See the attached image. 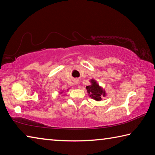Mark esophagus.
Instances as JSON below:
<instances>
[{"label": "esophagus", "instance_id": "34e87169", "mask_svg": "<svg viewBox=\"0 0 155 155\" xmlns=\"http://www.w3.org/2000/svg\"><path fill=\"white\" fill-rule=\"evenodd\" d=\"M77 83H78V81L76 80V81H75V84H77Z\"/></svg>", "mask_w": 155, "mask_h": 155}]
</instances>
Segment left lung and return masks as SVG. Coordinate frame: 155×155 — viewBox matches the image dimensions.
Segmentation results:
<instances>
[{"label": "left lung", "mask_w": 155, "mask_h": 155, "mask_svg": "<svg viewBox=\"0 0 155 155\" xmlns=\"http://www.w3.org/2000/svg\"><path fill=\"white\" fill-rule=\"evenodd\" d=\"M91 85L86 87L87 92L90 94L91 98H94L95 101H101V98L105 96V91L100 87L98 84L94 80H91Z\"/></svg>", "instance_id": "obj_1"}]
</instances>
